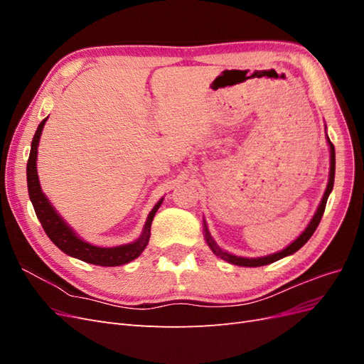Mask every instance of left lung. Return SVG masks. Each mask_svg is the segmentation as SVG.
<instances>
[{
  "mask_svg": "<svg viewBox=\"0 0 364 364\" xmlns=\"http://www.w3.org/2000/svg\"><path fill=\"white\" fill-rule=\"evenodd\" d=\"M328 144H329V149H331V168H329V182H328V186H326V191H325V194H323V199H322L321 205H318L317 211H316L313 220L310 222V225L306 226V229L304 230V232H302L299 237H297L289 247H285L284 250H281V252H278V253H273V255H269V257L250 258V259H249V258H241V257L230 255V253L223 252L222 249H220V247L214 243V240L211 238V235H209L208 229H205L206 243H208L209 247H211V250L215 253V255L220 257L222 259H225V261H228V262H230V264H235V266L259 267V266H266V264L278 261V259H281V258H284V257H287V255H291V253L299 250V249L306 243V241L311 238V235L314 234V230L317 229L318 223H321L322 215H323V213H325V206H326L328 196H329V193L333 191V186H334V176H336V150H334V144H333L331 141H329V138H328Z\"/></svg>",
  "mask_w": 364,
  "mask_h": 364,
  "instance_id": "1",
  "label": "left lung"
}]
</instances>
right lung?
<instances>
[{
    "instance_id": "add662e5",
    "label": "right lung",
    "mask_w": 364,
    "mask_h": 364,
    "mask_svg": "<svg viewBox=\"0 0 364 364\" xmlns=\"http://www.w3.org/2000/svg\"><path fill=\"white\" fill-rule=\"evenodd\" d=\"M47 118L41 121L38 126V130L35 136L31 141V150L27 162V186H28V196L30 200L35 208V213L39 218V222L46 230L48 238L56 245L62 252L67 253L70 257L79 258L85 262L95 264V266L102 267H114L121 266V264H127L132 259H135L141 255V252L146 249L149 238H150V226L153 222V217H155L156 211L159 209L162 200H159L155 208L151 209L149 214V218L144 226V232L135 241V243L118 246V247H97L92 246L86 241L80 240L77 237L73 230L67 226V223L59 217V214L54 211V208L50 205L48 199L43 196L39 179H38V171H36V158H38V146H39V138L42 134L43 124H46Z\"/></svg>"
}]
</instances>
